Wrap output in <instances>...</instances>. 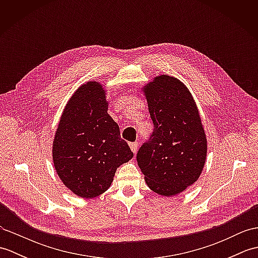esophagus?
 <instances>
[{"mask_svg":"<svg viewBox=\"0 0 258 258\" xmlns=\"http://www.w3.org/2000/svg\"><path fill=\"white\" fill-rule=\"evenodd\" d=\"M130 147H131V150H132V152L135 153L138 152V149H139V143L138 142H134V143H130Z\"/></svg>","mask_w":258,"mask_h":258,"instance_id":"34e87169","label":"esophagus"}]
</instances>
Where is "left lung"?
I'll return each instance as SVG.
<instances>
[{
  "label": "left lung",
  "mask_w": 258,
  "mask_h": 258,
  "mask_svg": "<svg viewBox=\"0 0 258 258\" xmlns=\"http://www.w3.org/2000/svg\"><path fill=\"white\" fill-rule=\"evenodd\" d=\"M143 90L154 130L136 160L153 191L174 196L195 183L203 171L204 128L193 96L176 78L157 76Z\"/></svg>",
  "instance_id": "8db88e82"
}]
</instances>
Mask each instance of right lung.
Instances as JSON below:
<instances>
[{
	"instance_id": "add662e5",
	"label": "right lung",
	"mask_w": 258,
	"mask_h": 258,
	"mask_svg": "<svg viewBox=\"0 0 258 258\" xmlns=\"http://www.w3.org/2000/svg\"><path fill=\"white\" fill-rule=\"evenodd\" d=\"M132 157L117 123L107 114L102 85L91 81L80 86L64 108L53 141L54 167L64 185L83 199L96 197Z\"/></svg>"
}]
</instances>
